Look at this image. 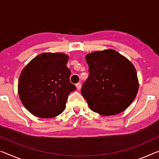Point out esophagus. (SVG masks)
<instances>
[{
  "mask_svg": "<svg viewBox=\"0 0 159 159\" xmlns=\"http://www.w3.org/2000/svg\"><path fill=\"white\" fill-rule=\"evenodd\" d=\"M81 87H82V85H81V83L78 82L77 84H76V87H77V89L78 90H80V89H81Z\"/></svg>",
  "mask_w": 159,
  "mask_h": 159,
  "instance_id": "34e87169",
  "label": "esophagus"
}]
</instances>
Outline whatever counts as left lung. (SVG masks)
I'll return each instance as SVG.
<instances>
[{
  "instance_id": "1",
  "label": "left lung",
  "mask_w": 159,
  "mask_h": 159,
  "mask_svg": "<svg viewBox=\"0 0 159 159\" xmlns=\"http://www.w3.org/2000/svg\"><path fill=\"white\" fill-rule=\"evenodd\" d=\"M86 61L89 77L81 92L89 108L103 116L115 115L128 108L139 89L132 63L111 49L88 54Z\"/></svg>"
}]
</instances>
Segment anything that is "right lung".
<instances>
[{"mask_svg":"<svg viewBox=\"0 0 159 159\" xmlns=\"http://www.w3.org/2000/svg\"><path fill=\"white\" fill-rule=\"evenodd\" d=\"M69 59L62 53H43L22 71L18 94L24 107L34 116L52 118L65 110L68 95L76 87L70 82Z\"/></svg>","mask_w":159,"mask_h":159,"instance_id":"add662e5","label":"right lung"}]
</instances>
